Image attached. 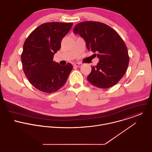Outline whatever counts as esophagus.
<instances>
[{"label":"esophagus","mask_w":152,"mask_h":152,"mask_svg":"<svg viewBox=\"0 0 152 152\" xmlns=\"http://www.w3.org/2000/svg\"><path fill=\"white\" fill-rule=\"evenodd\" d=\"M73 66H74V67H80L82 66V64L80 62H77V63L74 64Z\"/></svg>","instance_id":"1"}]
</instances>
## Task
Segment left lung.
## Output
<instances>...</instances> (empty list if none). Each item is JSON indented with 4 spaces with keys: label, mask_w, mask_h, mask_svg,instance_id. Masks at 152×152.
Wrapping results in <instances>:
<instances>
[{
    "label": "left lung",
    "mask_w": 152,
    "mask_h": 152,
    "mask_svg": "<svg viewBox=\"0 0 152 152\" xmlns=\"http://www.w3.org/2000/svg\"><path fill=\"white\" fill-rule=\"evenodd\" d=\"M73 32L86 42V48L97 56L99 61L91 66L87 80L100 88H108L117 84L125 74L129 62L127 46L112 28L99 21H86L77 24Z\"/></svg>",
    "instance_id": "8db88e82"
}]
</instances>
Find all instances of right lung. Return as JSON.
Returning <instances> with one entry per match:
<instances>
[{"label":"right lung","mask_w":152,"mask_h":152,"mask_svg":"<svg viewBox=\"0 0 152 152\" xmlns=\"http://www.w3.org/2000/svg\"><path fill=\"white\" fill-rule=\"evenodd\" d=\"M73 23L49 22L34 30L25 40L21 55L22 67L29 82L38 90L52 93L66 83L73 66H61L53 61L62 38Z\"/></svg>","instance_id":"add662e5"}]
</instances>
